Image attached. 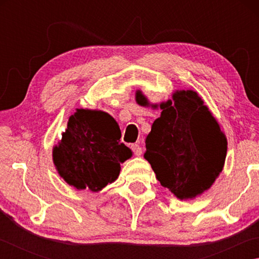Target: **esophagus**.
<instances>
[{
    "mask_svg": "<svg viewBox=\"0 0 259 259\" xmlns=\"http://www.w3.org/2000/svg\"><path fill=\"white\" fill-rule=\"evenodd\" d=\"M131 150H133V152L135 153V155H137V156L142 155V153H143L142 147H140L138 144H133V145H131Z\"/></svg>",
    "mask_w": 259,
    "mask_h": 259,
    "instance_id": "esophagus-1",
    "label": "esophagus"
}]
</instances>
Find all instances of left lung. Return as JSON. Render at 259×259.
<instances>
[{
  "instance_id": "8db88e82",
  "label": "left lung",
  "mask_w": 259,
  "mask_h": 259,
  "mask_svg": "<svg viewBox=\"0 0 259 259\" xmlns=\"http://www.w3.org/2000/svg\"><path fill=\"white\" fill-rule=\"evenodd\" d=\"M136 102L150 104L140 90ZM160 108L161 115L146 137L144 157L162 186L178 199H193L209 190L222 172L226 137L195 91L177 90Z\"/></svg>"
}]
</instances>
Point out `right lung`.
Listing matches in <instances>:
<instances>
[{
    "label": "right lung",
    "instance_id": "obj_1",
    "mask_svg": "<svg viewBox=\"0 0 259 259\" xmlns=\"http://www.w3.org/2000/svg\"><path fill=\"white\" fill-rule=\"evenodd\" d=\"M120 138L119 124L109 114L76 109L52 152L60 177L76 190H103L119 177L120 163L133 155Z\"/></svg>",
    "mask_w": 259,
    "mask_h": 259
}]
</instances>
